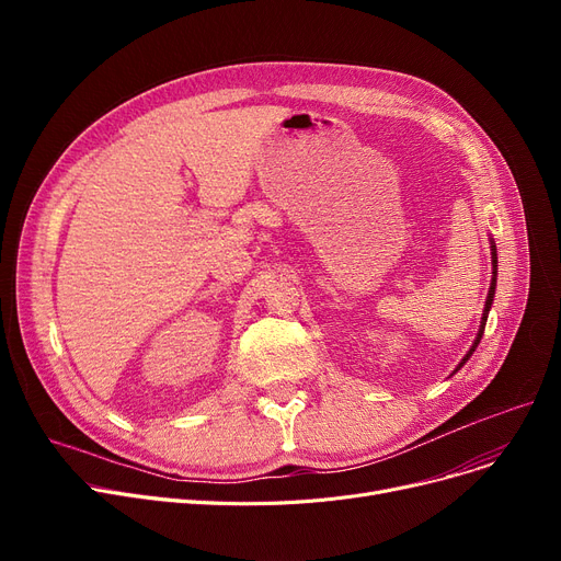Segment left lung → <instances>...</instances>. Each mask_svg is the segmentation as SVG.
<instances>
[{
  "mask_svg": "<svg viewBox=\"0 0 561 561\" xmlns=\"http://www.w3.org/2000/svg\"><path fill=\"white\" fill-rule=\"evenodd\" d=\"M491 263H493V277H491V286H489V296H486V305H484V313H482V325H480V332H478V336H476V341H473V345H470V350L466 352V357L461 359V364L457 366V370L470 359V355H473L476 352V347L480 345V341H482V334H484V325H486V318H489V311H491V305H493V296H495V275H497V254H495V243L491 241Z\"/></svg>",
  "mask_w": 561,
  "mask_h": 561,
  "instance_id": "8db88e82",
  "label": "left lung"
}]
</instances>
